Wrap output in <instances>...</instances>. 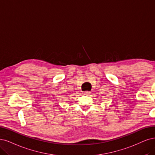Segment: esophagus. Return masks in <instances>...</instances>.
<instances>
[{"label":"esophagus","instance_id":"34e87169","mask_svg":"<svg viewBox=\"0 0 155 155\" xmlns=\"http://www.w3.org/2000/svg\"><path fill=\"white\" fill-rule=\"evenodd\" d=\"M91 91H84L82 93L83 94H84V95H89V94H91Z\"/></svg>","mask_w":155,"mask_h":155}]
</instances>
